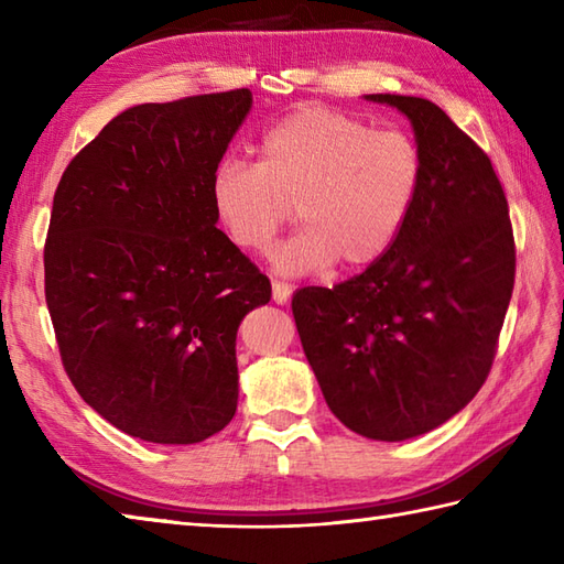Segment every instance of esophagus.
I'll use <instances>...</instances> for the list:
<instances>
[{"mask_svg":"<svg viewBox=\"0 0 564 564\" xmlns=\"http://www.w3.org/2000/svg\"><path fill=\"white\" fill-rule=\"evenodd\" d=\"M273 303H279V305H285L291 301V293H293V289L289 283H281V281H273Z\"/></svg>","mask_w":564,"mask_h":564,"instance_id":"obj_1","label":"esophagus"}]
</instances>
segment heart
I'll return each mask as SVG.
<instances>
[{
	"label": "heart",
	"instance_id": "obj_1",
	"mask_svg": "<svg viewBox=\"0 0 564 564\" xmlns=\"http://www.w3.org/2000/svg\"><path fill=\"white\" fill-rule=\"evenodd\" d=\"M422 176V154L400 130L301 109L261 135L259 162H218L210 203L227 239L249 254L271 247L295 203L305 227L273 251L279 273L319 271L337 259L346 269H366L398 242Z\"/></svg>",
	"mask_w": 564,
	"mask_h": 564
}]
</instances>
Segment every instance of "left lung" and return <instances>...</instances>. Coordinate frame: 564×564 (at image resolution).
<instances>
[{"mask_svg": "<svg viewBox=\"0 0 564 564\" xmlns=\"http://www.w3.org/2000/svg\"><path fill=\"white\" fill-rule=\"evenodd\" d=\"M410 118L424 176L386 257L334 289L293 295L303 351L332 414L373 441L448 422L492 368L517 249L487 154L436 104L366 94Z\"/></svg>", "mask_w": 564, "mask_h": 564, "instance_id": "obj_1", "label": "left lung"}]
</instances>
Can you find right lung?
Masks as SVG:
<instances>
[{"mask_svg": "<svg viewBox=\"0 0 564 564\" xmlns=\"http://www.w3.org/2000/svg\"><path fill=\"white\" fill-rule=\"evenodd\" d=\"M249 109V89L133 106L55 191L43 263L63 366L140 441H206L237 410V327L271 283L215 227L210 176Z\"/></svg>", "mask_w": 564, "mask_h": 564, "instance_id": "1", "label": "right lung"}]
</instances>
